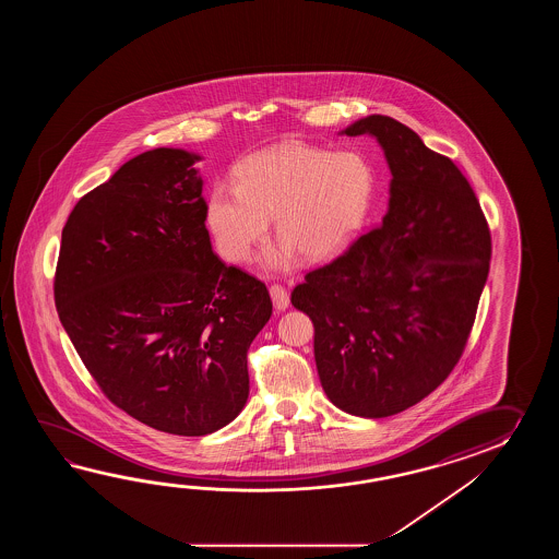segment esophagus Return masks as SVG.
<instances>
[{
    "mask_svg": "<svg viewBox=\"0 0 559 559\" xmlns=\"http://www.w3.org/2000/svg\"><path fill=\"white\" fill-rule=\"evenodd\" d=\"M270 296H272L274 308L277 311H285V309L289 308V294H287V289L282 287V285H272L270 287Z\"/></svg>",
    "mask_w": 559,
    "mask_h": 559,
    "instance_id": "34e87169",
    "label": "esophagus"
}]
</instances>
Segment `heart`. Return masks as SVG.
I'll return each mask as SVG.
<instances>
[{
	"mask_svg": "<svg viewBox=\"0 0 559 559\" xmlns=\"http://www.w3.org/2000/svg\"><path fill=\"white\" fill-rule=\"evenodd\" d=\"M373 190V169L361 155L285 142L246 157L236 167V188L215 186L205 222L227 262L248 263L274 219L282 241L263 265L285 272L299 253L321 262L344 250L366 222Z\"/></svg>",
	"mask_w": 559,
	"mask_h": 559,
	"instance_id": "obj_1",
	"label": "heart"
}]
</instances>
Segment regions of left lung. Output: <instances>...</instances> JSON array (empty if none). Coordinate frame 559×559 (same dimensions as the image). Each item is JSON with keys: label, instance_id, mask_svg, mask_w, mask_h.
Instances as JSON below:
<instances>
[{"label": "left lung", "instance_id": "1", "mask_svg": "<svg viewBox=\"0 0 559 559\" xmlns=\"http://www.w3.org/2000/svg\"><path fill=\"white\" fill-rule=\"evenodd\" d=\"M371 135L392 171L381 226L292 292L313 321L321 388L352 416L388 417L421 402L460 361L489 274L491 238L472 186L450 157L388 116L340 131Z\"/></svg>", "mask_w": 559, "mask_h": 559}]
</instances>
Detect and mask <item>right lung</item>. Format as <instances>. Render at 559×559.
<instances>
[{"label":"right lung","mask_w":559,"mask_h":559,"mask_svg":"<svg viewBox=\"0 0 559 559\" xmlns=\"http://www.w3.org/2000/svg\"><path fill=\"white\" fill-rule=\"evenodd\" d=\"M200 159L155 147L84 195L53 284L61 325L109 402L176 436L239 416L248 349L272 318L267 287L212 250Z\"/></svg>","instance_id":"add662e5"}]
</instances>
